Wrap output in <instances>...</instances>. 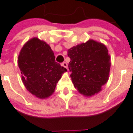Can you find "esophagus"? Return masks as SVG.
Masks as SVG:
<instances>
[{
    "instance_id": "1",
    "label": "esophagus",
    "mask_w": 133,
    "mask_h": 133,
    "mask_svg": "<svg viewBox=\"0 0 133 133\" xmlns=\"http://www.w3.org/2000/svg\"><path fill=\"white\" fill-rule=\"evenodd\" d=\"M61 66H63V67L65 68V69H68V64H67V63H66V62H62V64H61Z\"/></svg>"
}]
</instances>
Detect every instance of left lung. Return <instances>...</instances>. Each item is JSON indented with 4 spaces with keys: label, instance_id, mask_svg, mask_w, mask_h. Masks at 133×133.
I'll use <instances>...</instances> for the list:
<instances>
[{
    "label": "left lung",
    "instance_id": "left-lung-1",
    "mask_svg": "<svg viewBox=\"0 0 133 133\" xmlns=\"http://www.w3.org/2000/svg\"><path fill=\"white\" fill-rule=\"evenodd\" d=\"M69 69L74 87L86 96L102 90L109 79L110 58L107 46L90 40L68 50Z\"/></svg>",
    "mask_w": 133,
    "mask_h": 133
}]
</instances>
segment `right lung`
Wrapping results in <instances>:
<instances>
[{"label": "right lung", "mask_w": 133, "mask_h": 133, "mask_svg": "<svg viewBox=\"0 0 133 133\" xmlns=\"http://www.w3.org/2000/svg\"><path fill=\"white\" fill-rule=\"evenodd\" d=\"M18 64L26 89L40 99L52 95L62 74L67 71L56 62L49 45L37 38L23 46Z\"/></svg>", "instance_id": "obj_1"}]
</instances>
